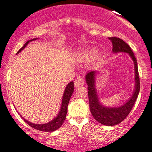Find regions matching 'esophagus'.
I'll use <instances>...</instances> for the list:
<instances>
[{"label": "esophagus", "mask_w": 152, "mask_h": 152, "mask_svg": "<svg viewBox=\"0 0 152 152\" xmlns=\"http://www.w3.org/2000/svg\"><path fill=\"white\" fill-rule=\"evenodd\" d=\"M74 85L76 87H79L84 85V81L81 76H78L74 81Z\"/></svg>", "instance_id": "esophagus-1"}]
</instances>
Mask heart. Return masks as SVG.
Wrapping results in <instances>:
<instances>
[{
    "label": "heart",
    "mask_w": 152,
    "mask_h": 152,
    "mask_svg": "<svg viewBox=\"0 0 152 152\" xmlns=\"http://www.w3.org/2000/svg\"><path fill=\"white\" fill-rule=\"evenodd\" d=\"M97 53V49L95 48L93 49H89V50L84 51L81 53V57L82 60H84V61H89V60H92V59H94ZM100 56H99L98 58H100Z\"/></svg>",
    "instance_id": "1"
}]
</instances>
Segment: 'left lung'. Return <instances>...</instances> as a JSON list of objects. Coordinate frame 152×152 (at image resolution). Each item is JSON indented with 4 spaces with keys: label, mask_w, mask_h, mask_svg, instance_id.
Wrapping results in <instances>:
<instances>
[{
    "label": "left lung",
    "mask_w": 152,
    "mask_h": 152,
    "mask_svg": "<svg viewBox=\"0 0 152 152\" xmlns=\"http://www.w3.org/2000/svg\"><path fill=\"white\" fill-rule=\"evenodd\" d=\"M112 42L114 53L125 52L127 53L134 63L135 68V89L132 96L126 103L121 106L107 107L102 104L97 96L95 82H96V71H89L86 74L85 79L88 85V97L90 111L94 119L100 124L106 126H114L122 122L130 114L140 91V79L138 75V63L131 48L127 43L119 38H108Z\"/></svg>",
    "instance_id": "left-lung-1"
}]
</instances>
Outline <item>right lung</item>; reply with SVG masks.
<instances>
[{"label":"right lung","instance_id":"right-lung-1","mask_svg":"<svg viewBox=\"0 0 152 152\" xmlns=\"http://www.w3.org/2000/svg\"><path fill=\"white\" fill-rule=\"evenodd\" d=\"M38 39V38H33V39L29 40V41H27L24 46L22 47L20 50L18 51L17 53H20L22 50H23L25 49V47L28 45V44L32 41H35V40ZM73 91H74V84H73V81L68 83V85L65 87V91H64V93L63 95V98H62V103H61V106H60V111H59L58 114L56 116V117L54 118L52 120L49 121V122L45 123V124H34V123H32L28 121L27 119H25V118H23L24 121L25 122H27V124H28L31 127H33L36 130H38L40 131H44L46 132H52L54 131L57 130V129L60 128L62 126L63 123L65 121V117H66L67 111H68V105L69 103L70 99L73 94Z\"/></svg>","mask_w":152,"mask_h":152}]
</instances>
